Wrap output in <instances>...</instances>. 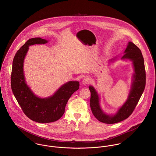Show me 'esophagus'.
Masks as SVG:
<instances>
[{
  "label": "esophagus",
  "instance_id": "1",
  "mask_svg": "<svg viewBox=\"0 0 156 156\" xmlns=\"http://www.w3.org/2000/svg\"><path fill=\"white\" fill-rule=\"evenodd\" d=\"M90 81V78L89 76H87V77H85L83 79V80H82V83L83 85H87L88 83H89Z\"/></svg>",
  "mask_w": 156,
  "mask_h": 156
}]
</instances>
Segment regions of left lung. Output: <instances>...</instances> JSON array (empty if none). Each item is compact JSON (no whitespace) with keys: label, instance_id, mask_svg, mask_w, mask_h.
<instances>
[{"label":"left lung","instance_id":"8db88e82","mask_svg":"<svg viewBox=\"0 0 156 156\" xmlns=\"http://www.w3.org/2000/svg\"><path fill=\"white\" fill-rule=\"evenodd\" d=\"M122 59H130L133 61L134 73L132 89L127 100L114 115L105 114L100 108L99 97L95 89L89 86L90 92V106L94 116L100 122L106 124H115L129 118L133 113L144 90L146 83V74L144 60L140 50L132 42H129L121 58Z\"/></svg>","mask_w":156,"mask_h":156}]
</instances>
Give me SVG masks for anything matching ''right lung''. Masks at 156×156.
Instances as JSON below:
<instances>
[{
	"label": "right lung",
	"instance_id": "obj_1",
	"mask_svg": "<svg viewBox=\"0 0 156 156\" xmlns=\"http://www.w3.org/2000/svg\"><path fill=\"white\" fill-rule=\"evenodd\" d=\"M41 38L29 39L17 51L12 62L11 85L12 92L24 113L31 120L39 123L56 121L65 112L68 100L79 88V82L69 81L62 85L53 95L41 98L36 96L26 85L23 74V62L29 46L45 44Z\"/></svg>",
	"mask_w": 156,
	"mask_h": 156
}]
</instances>
